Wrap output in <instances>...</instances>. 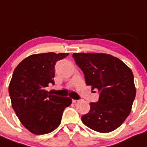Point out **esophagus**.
I'll return each instance as SVG.
<instances>
[{
    "mask_svg": "<svg viewBox=\"0 0 147 147\" xmlns=\"http://www.w3.org/2000/svg\"><path fill=\"white\" fill-rule=\"evenodd\" d=\"M72 102L74 103H76V102H79V100H72Z\"/></svg>",
    "mask_w": 147,
    "mask_h": 147,
    "instance_id": "34e87169",
    "label": "esophagus"
}]
</instances>
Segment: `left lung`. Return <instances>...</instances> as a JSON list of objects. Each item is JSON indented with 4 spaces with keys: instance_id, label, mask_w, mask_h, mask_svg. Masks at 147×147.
<instances>
[{
    "instance_id": "8db88e82",
    "label": "left lung",
    "mask_w": 147,
    "mask_h": 147,
    "mask_svg": "<svg viewBox=\"0 0 147 147\" xmlns=\"http://www.w3.org/2000/svg\"><path fill=\"white\" fill-rule=\"evenodd\" d=\"M72 56L83 71L86 84L99 93L98 101L89 104L90 110L82 117V122L97 132L114 131L128 116L135 99L132 71L108 54L82 53Z\"/></svg>"
}]
</instances>
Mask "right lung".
Listing matches in <instances>:
<instances>
[{
	"label": "right lung",
	"mask_w": 147,
	"mask_h": 147,
	"mask_svg": "<svg viewBox=\"0 0 147 147\" xmlns=\"http://www.w3.org/2000/svg\"><path fill=\"white\" fill-rule=\"evenodd\" d=\"M68 53H47L27 57L16 66L8 92L12 107L24 126L36 135L49 134L61 124L63 112L72 102L68 97L45 90L54 85L55 65Z\"/></svg>",
	"instance_id": "add662e5"
}]
</instances>
